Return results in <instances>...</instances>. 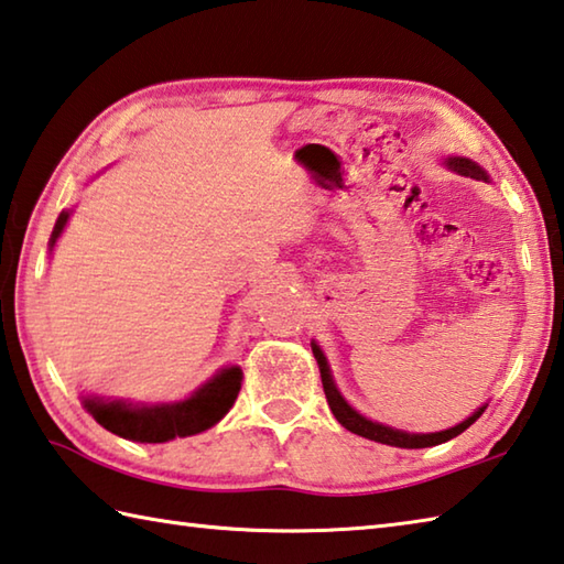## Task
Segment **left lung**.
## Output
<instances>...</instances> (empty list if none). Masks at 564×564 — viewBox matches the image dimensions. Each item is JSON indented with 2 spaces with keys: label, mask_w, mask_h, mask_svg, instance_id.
<instances>
[{
  "label": "left lung",
  "mask_w": 564,
  "mask_h": 564,
  "mask_svg": "<svg viewBox=\"0 0 564 564\" xmlns=\"http://www.w3.org/2000/svg\"><path fill=\"white\" fill-rule=\"evenodd\" d=\"M447 169H452L459 175H467V178H477V181H489L487 171L481 169V165H477L469 159H462V156H452L445 161ZM313 355L317 359V367H319V377H323V389H325V395H327V403H329V411H333V415L339 421L341 427H347L349 433L355 435H361L367 440H373V443H381V445H391V447H408V449H417V447H433V445H440V443H447V440L457 437L465 433V430L477 421V417L484 413L481 405L479 411H474L467 421H462L459 425L449 427V430H440V433H405V430H393L389 425H381V423H373L369 421V417H364L361 413H357L355 408H351L345 399H341V393L337 391V386L333 381V373H329V367H327V359L323 351H319V347L313 341Z\"/></svg>",
  "instance_id": "1"
}]
</instances>
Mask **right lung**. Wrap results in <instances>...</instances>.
Returning a JSON list of instances; mask_svg holds the SVG:
<instances>
[{
  "label": "right lung",
  "instance_id": "obj_1",
  "mask_svg": "<svg viewBox=\"0 0 564 564\" xmlns=\"http://www.w3.org/2000/svg\"><path fill=\"white\" fill-rule=\"evenodd\" d=\"M68 217L70 213H61L58 223H55L51 235V249L55 239L61 237ZM239 389L241 369L227 367L219 369L213 379L205 381L187 399L175 403L134 405L127 401L83 399V405L93 413L99 425L119 437L134 440V443H169L173 437L203 433V430L223 421L229 408L235 405Z\"/></svg>",
  "mask_w": 564,
  "mask_h": 564
}]
</instances>
